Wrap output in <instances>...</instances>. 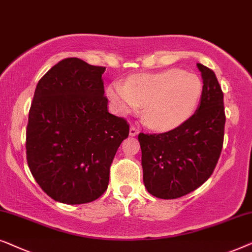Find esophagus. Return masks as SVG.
<instances>
[{
    "mask_svg": "<svg viewBox=\"0 0 252 252\" xmlns=\"http://www.w3.org/2000/svg\"><path fill=\"white\" fill-rule=\"evenodd\" d=\"M138 133H139V130L136 129V127H134V126H131V127H130V130H129V134H130L131 137L137 136Z\"/></svg>",
    "mask_w": 252,
    "mask_h": 252,
    "instance_id": "1",
    "label": "esophagus"
}]
</instances>
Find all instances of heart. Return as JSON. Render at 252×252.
<instances>
[{
	"mask_svg": "<svg viewBox=\"0 0 252 252\" xmlns=\"http://www.w3.org/2000/svg\"><path fill=\"white\" fill-rule=\"evenodd\" d=\"M203 84L200 77L179 68L137 74L126 86L112 84L108 97L122 114L144 106L146 125L158 131L176 129L185 123L200 104Z\"/></svg>",
	"mask_w": 252,
	"mask_h": 252,
	"instance_id": "1",
	"label": "heart"
}]
</instances>
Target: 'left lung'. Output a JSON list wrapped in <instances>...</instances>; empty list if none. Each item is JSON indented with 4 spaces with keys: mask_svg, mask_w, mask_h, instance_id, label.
<instances>
[{
    "mask_svg": "<svg viewBox=\"0 0 252 252\" xmlns=\"http://www.w3.org/2000/svg\"><path fill=\"white\" fill-rule=\"evenodd\" d=\"M203 92L194 115L164 133H139L144 184L158 198H177L200 187L214 172L224 143V94L216 74L196 63Z\"/></svg>",
    "mask_w": 252,
    "mask_h": 252,
    "instance_id": "8db88e82",
    "label": "left lung"
}]
</instances>
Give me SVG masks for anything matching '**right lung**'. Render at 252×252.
I'll return each mask as SVG.
<instances>
[{
    "label": "right lung",
    "instance_id": "1",
    "mask_svg": "<svg viewBox=\"0 0 252 252\" xmlns=\"http://www.w3.org/2000/svg\"><path fill=\"white\" fill-rule=\"evenodd\" d=\"M105 67L66 58L49 69L34 92L26 131L32 175L55 201L83 204L102 195L129 125L108 112Z\"/></svg>",
    "mask_w": 252,
    "mask_h": 252
}]
</instances>
